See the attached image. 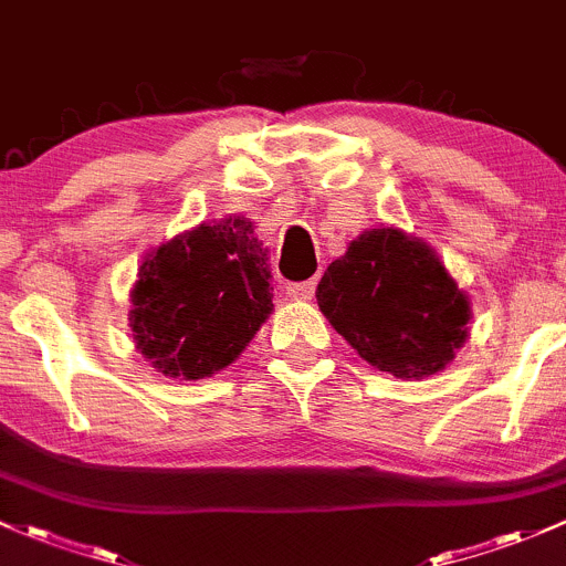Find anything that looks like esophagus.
Here are the masks:
<instances>
[{"label": "esophagus", "mask_w": 566, "mask_h": 566, "mask_svg": "<svg viewBox=\"0 0 566 566\" xmlns=\"http://www.w3.org/2000/svg\"><path fill=\"white\" fill-rule=\"evenodd\" d=\"M314 290H317V282H298V284H290L287 295L293 301H312Z\"/></svg>", "instance_id": "34e87169"}]
</instances>
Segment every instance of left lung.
Returning <instances> with one entry per match:
<instances>
[{
    "label": "left lung",
    "mask_w": 566,
    "mask_h": 566,
    "mask_svg": "<svg viewBox=\"0 0 566 566\" xmlns=\"http://www.w3.org/2000/svg\"><path fill=\"white\" fill-rule=\"evenodd\" d=\"M317 306L379 371L423 379L453 363L472 303L439 254L392 224L363 230L317 284Z\"/></svg>",
    "instance_id": "obj_1"
}]
</instances>
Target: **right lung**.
Listing matches in <instances>:
<instances>
[{
  "label": "right lung",
  "instance_id": "right-lung-1",
  "mask_svg": "<svg viewBox=\"0 0 566 566\" xmlns=\"http://www.w3.org/2000/svg\"><path fill=\"white\" fill-rule=\"evenodd\" d=\"M268 249L247 217L184 230L148 249L129 290L135 349L170 379H206L271 317Z\"/></svg>",
  "mask_w": 566,
  "mask_h": 566
}]
</instances>
